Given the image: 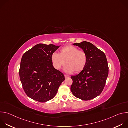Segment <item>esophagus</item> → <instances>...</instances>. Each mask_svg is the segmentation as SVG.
I'll list each match as a JSON object with an SVG mask.
<instances>
[{
    "instance_id": "obj_1",
    "label": "esophagus",
    "mask_w": 128,
    "mask_h": 128,
    "mask_svg": "<svg viewBox=\"0 0 128 128\" xmlns=\"http://www.w3.org/2000/svg\"><path fill=\"white\" fill-rule=\"evenodd\" d=\"M64 76H65V78H69L70 77L69 76H67V75H65Z\"/></svg>"
}]
</instances>
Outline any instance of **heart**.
<instances>
[{
	"label": "heart",
	"instance_id": "b5f03b06",
	"mask_svg": "<svg viewBox=\"0 0 128 128\" xmlns=\"http://www.w3.org/2000/svg\"><path fill=\"white\" fill-rule=\"evenodd\" d=\"M51 61L54 67L59 70L66 64L64 70L71 74L74 71L78 74L83 71L88 63V56L84 50L78 48L68 45L62 48L60 53L53 52L51 55Z\"/></svg>",
	"mask_w": 128,
	"mask_h": 128
}]
</instances>
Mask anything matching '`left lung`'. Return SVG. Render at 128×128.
Returning <instances> with one entry per match:
<instances>
[{
    "instance_id": "1",
    "label": "left lung",
    "mask_w": 128,
    "mask_h": 128,
    "mask_svg": "<svg viewBox=\"0 0 128 128\" xmlns=\"http://www.w3.org/2000/svg\"><path fill=\"white\" fill-rule=\"evenodd\" d=\"M88 56L84 69L76 76L71 77L73 83L71 90L75 97L88 101L100 95L105 87L109 67L104 52L92 44L87 42L76 43Z\"/></svg>"
}]
</instances>
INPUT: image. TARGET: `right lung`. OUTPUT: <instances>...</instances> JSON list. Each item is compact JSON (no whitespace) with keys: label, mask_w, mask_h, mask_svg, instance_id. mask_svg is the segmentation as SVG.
<instances>
[{"label":"right lung","mask_w":128,"mask_h":128,"mask_svg":"<svg viewBox=\"0 0 128 128\" xmlns=\"http://www.w3.org/2000/svg\"><path fill=\"white\" fill-rule=\"evenodd\" d=\"M60 46L38 44L22 58L19 75L26 95L34 100L46 102L56 96L65 80L63 74L53 67L52 54Z\"/></svg>","instance_id":"right-lung-1"}]
</instances>
